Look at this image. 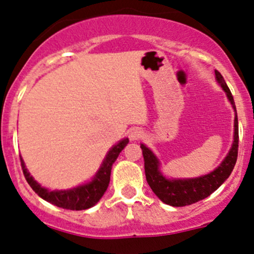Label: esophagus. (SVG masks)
<instances>
[{"label": "esophagus", "instance_id": "34e87169", "mask_svg": "<svg viewBox=\"0 0 254 254\" xmlns=\"http://www.w3.org/2000/svg\"><path fill=\"white\" fill-rule=\"evenodd\" d=\"M141 136H142V130L140 127H131V129L129 130V137L131 141L138 140Z\"/></svg>", "mask_w": 254, "mask_h": 254}]
</instances>
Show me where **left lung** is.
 Wrapping results in <instances>:
<instances>
[{
	"instance_id": "8db88e82",
	"label": "left lung",
	"mask_w": 254,
	"mask_h": 254,
	"mask_svg": "<svg viewBox=\"0 0 254 254\" xmlns=\"http://www.w3.org/2000/svg\"><path fill=\"white\" fill-rule=\"evenodd\" d=\"M214 73H216L217 82L221 84L223 90L225 91L228 100L233 105L234 111H235L233 146H231L229 153H228V155L224 158V160L222 161L218 168L201 177L169 180V178L164 177L160 170H159L160 163H159L158 158L153 154V152L148 147L141 143L147 182H148L152 190L154 191V194L166 205L181 207V206L195 204V202L210 196L230 176L231 171H233L234 166L236 164L239 149V123L235 102H234V97L231 95L229 88H228L227 83L224 82V78L222 77V74L218 71H214Z\"/></svg>"
}]
</instances>
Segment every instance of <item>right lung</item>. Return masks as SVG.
Segmentation results:
<instances>
[{"label": "right lung", "mask_w": 254, "mask_h": 254, "mask_svg": "<svg viewBox=\"0 0 254 254\" xmlns=\"http://www.w3.org/2000/svg\"><path fill=\"white\" fill-rule=\"evenodd\" d=\"M127 142H129V138H124V140L114 144L112 148L110 149V152L107 153L101 168L96 172L91 182L76 187V188L67 189V190H49V189L41 187V185H38L33 180L30 172L25 168L23 158H20L21 169H23L24 176L26 178L27 183L35 190V193L40 195L42 199L58 206V207L66 208V210H86V208L93 207L94 205L97 204V201L101 199L102 195L107 190L113 163L117 160L119 153L124 149Z\"/></svg>", "instance_id": "obj_1"}]
</instances>
